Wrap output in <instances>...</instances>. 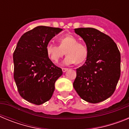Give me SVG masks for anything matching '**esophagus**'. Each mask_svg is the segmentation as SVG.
<instances>
[{
	"label": "esophagus",
	"mask_w": 129,
	"mask_h": 129,
	"mask_svg": "<svg viewBox=\"0 0 129 129\" xmlns=\"http://www.w3.org/2000/svg\"><path fill=\"white\" fill-rule=\"evenodd\" d=\"M68 70V68H62V72H67Z\"/></svg>",
	"instance_id": "esophagus-1"
}]
</instances>
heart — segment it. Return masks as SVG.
Here are the masks:
<instances>
[{"label":"heart","instance_id":"1","mask_svg":"<svg viewBox=\"0 0 129 129\" xmlns=\"http://www.w3.org/2000/svg\"><path fill=\"white\" fill-rule=\"evenodd\" d=\"M59 46L48 43L46 46L48 57L53 63L56 64L64 53L67 55L64 59L63 64L70 65L80 64L85 61L88 55L86 45L78 42V39L72 35H67L59 39Z\"/></svg>","mask_w":129,"mask_h":129}]
</instances>
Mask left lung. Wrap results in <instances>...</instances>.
Segmentation results:
<instances>
[{"instance_id": "8db88e82", "label": "left lung", "mask_w": 129, "mask_h": 129, "mask_svg": "<svg viewBox=\"0 0 129 129\" xmlns=\"http://www.w3.org/2000/svg\"><path fill=\"white\" fill-rule=\"evenodd\" d=\"M88 49L85 63L76 69L74 89L83 100L100 103L109 98L116 90L120 77L121 55L114 41L92 28H76Z\"/></svg>"}]
</instances>
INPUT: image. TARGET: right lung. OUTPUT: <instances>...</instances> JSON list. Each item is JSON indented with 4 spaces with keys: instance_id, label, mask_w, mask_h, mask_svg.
I'll return each instance as SVG.
<instances>
[{
    "instance_id": "obj_1",
    "label": "right lung",
    "mask_w": 129,
    "mask_h": 129,
    "mask_svg": "<svg viewBox=\"0 0 129 129\" xmlns=\"http://www.w3.org/2000/svg\"><path fill=\"white\" fill-rule=\"evenodd\" d=\"M62 29L39 26L21 36L13 55L15 81L22 98L35 105L50 100L62 69L48 57L46 46Z\"/></svg>"
}]
</instances>
